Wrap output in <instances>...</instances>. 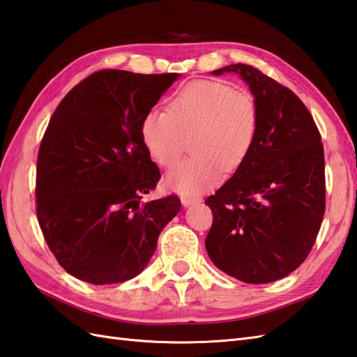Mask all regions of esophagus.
Masks as SVG:
<instances>
[{"label":"esophagus","mask_w":357,"mask_h":357,"mask_svg":"<svg viewBox=\"0 0 357 357\" xmlns=\"http://www.w3.org/2000/svg\"><path fill=\"white\" fill-rule=\"evenodd\" d=\"M201 199L196 197V196H187V195H182L181 196V202L184 206H188V205H193V204H197Z\"/></svg>","instance_id":"34e87169"}]
</instances>
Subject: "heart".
Wrapping results in <instances>:
<instances>
[{
	"mask_svg": "<svg viewBox=\"0 0 357 357\" xmlns=\"http://www.w3.org/2000/svg\"><path fill=\"white\" fill-rule=\"evenodd\" d=\"M255 97L225 82L195 80L178 88L167 112L152 109L139 124L141 141L151 158L172 167L184 152L192 156L172 169L167 185L182 195H197L218 184L246 162L259 132Z\"/></svg>",
	"mask_w": 357,
	"mask_h": 357,
	"instance_id": "1",
	"label": "heart"
}]
</instances>
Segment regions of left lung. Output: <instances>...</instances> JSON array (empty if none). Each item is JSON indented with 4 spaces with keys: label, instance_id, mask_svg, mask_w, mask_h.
<instances>
[{
    "label": "left lung",
    "instance_id": "1",
    "mask_svg": "<svg viewBox=\"0 0 357 357\" xmlns=\"http://www.w3.org/2000/svg\"><path fill=\"white\" fill-rule=\"evenodd\" d=\"M237 73L259 105L260 123L246 162L205 204L213 223L205 248L211 261L243 283L283 278L307 259L326 211L321 134L294 91L252 65Z\"/></svg>",
    "mask_w": 357,
    "mask_h": 357
}]
</instances>
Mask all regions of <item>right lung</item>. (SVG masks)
<instances>
[{"instance_id":"obj_1","label":"right lung","mask_w":357,"mask_h":357,"mask_svg":"<svg viewBox=\"0 0 357 357\" xmlns=\"http://www.w3.org/2000/svg\"><path fill=\"white\" fill-rule=\"evenodd\" d=\"M178 73L96 71L66 94L43 137L36 216L61 266L91 284L134 278L181 210L176 195L141 202L160 169L139 124Z\"/></svg>"}]
</instances>
